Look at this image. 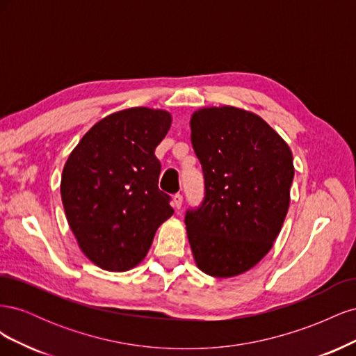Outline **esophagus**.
<instances>
[{
  "label": "esophagus",
  "instance_id": "esophagus-1",
  "mask_svg": "<svg viewBox=\"0 0 356 356\" xmlns=\"http://www.w3.org/2000/svg\"><path fill=\"white\" fill-rule=\"evenodd\" d=\"M172 204H174L175 209H179L181 204H182V195H179V193L174 195V200H172Z\"/></svg>",
  "mask_w": 356,
  "mask_h": 356
}]
</instances>
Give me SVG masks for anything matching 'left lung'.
<instances>
[{
    "instance_id": "1",
    "label": "left lung",
    "mask_w": 356,
    "mask_h": 356,
    "mask_svg": "<svg viewBox=\"0 0 356 356\" xmlns=\"http://www.w3.org/2000/svg\"><path fill=\"white\" fill-rule=\"evenodd\" d=\"M191 145L204 196L186 211L193 257L202 272L232 277L272 250L286 217L293 153L261 117L234 106L191 117Z\"/></svg>"
}]
</instances>
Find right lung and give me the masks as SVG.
<instances>
[{"label": "right lung", "instance_id": "add662e5", "mask_svg": "<svg viewBox=\"0 0 356 356\" xmlns=\"http://www.w3.org/2000/svg\"><path fill=\"white\" fill-rule=\"evenodd\" d=\"M170 114L144 106L102 118L72 149L60 195L81 251L105 270L124 272L144 260L159 225L174 209L159 188L154 154Z\"/></svg>", "mask_w": 356, "mask_h": 356}]
</instances>
